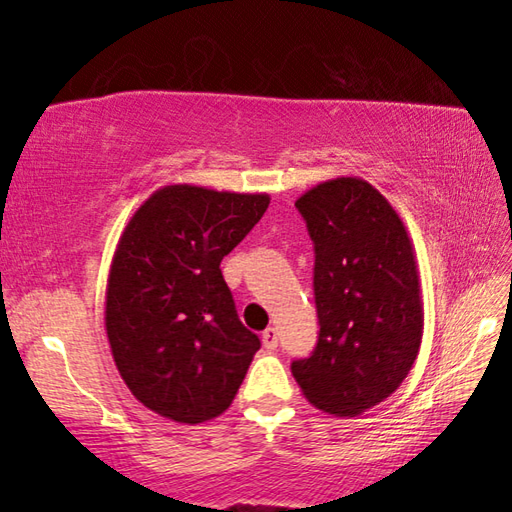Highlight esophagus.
<instances>
[{"label": "esophagus", "instance_id": "esophagus-1", "mask_svg": "<svg viewBox=\"0 0 512 512\" xmlns=\"http://www.w3.org/2000/svg\"><path fill=\"white\" fill-rule=\"evenodd\" d=\"M262 341L266 350H275L277 348V329L275 327H266L262 332Z\"/></svg>", "mask_w": 512, "mask_h": 512}]
</instances>
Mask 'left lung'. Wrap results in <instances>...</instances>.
Returning a JSON list of instances; mask_svg holds the SVG:
<instances>
[{
    "label": "left lung",
    "instance_id": "8db88e82",
    "mask_svg": "<svg viewBox=\"0 0 512 512\" xmlns=\"http://www.w3.org/2000/svg\"><path fill=\"white\" fill-rule=\"evenodd\" d=\"M296 207L314 241L320 334L291 363L302 395L354 418L397 391L420 352L424 309L413 241L395 207L357 176L325 180Z\"/></svg>",
    "mask_w": 512,
    "mask_h": 512
}]
</instances>
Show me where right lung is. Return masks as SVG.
Listing matches in <instances>:
<instances>
[{
	"instance_id": "add662e5",
	"label": "right lung",
	"mask_w": 512,
	"mask_h": 512,
	"mask_svg": "<svg viewBox=\"0 0 512 512\" xmlns=\"http://www.w3.org/2000/svg\"><path fill=\"white\" fill-rule=\"evenodd\" d=\"M271 196L167 185L137 207L112 255L106 334L128 391L180 424L228 409L259 350L237 316L221 259Z\"/></svg>"
}]
</instances>
